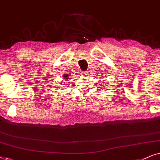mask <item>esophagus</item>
<instances>
[{
    "mask_svg": "<svg viewBox=\"0 0 160 160\" xmlns=\"http://www.w3.org/2000/svg\"><path fill=\"white\" fill-rule=\"evenodd\" d=\"M81 74H82V76H86V75H87V74H88V72H81Z\"/></svg>",
    "mask_w": 160,
    "mask_h": 160,
    "instance_id": "obj_1",
    "label": "esophagus"
}]
</instances>
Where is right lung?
<instances>
[{"label": "right lung", "mask_w": 160, "mask_h": 160, "mask_svg": "<svg viewBox=\"0 0 160 160\" xmlns=\"http://www.w3.org/2000/svg\"><path fill=\"white\" fill-rule=\"evenodd\" d=\"M68 76H69V75H66V74H64V75H63V77H64V78H65L66 80H69V78H68Z\"/></svg>", "instance_id": "obj_1"}]
</instances>
